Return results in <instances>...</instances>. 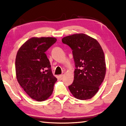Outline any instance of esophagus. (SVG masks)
<instances>
[{
	"label": "esophagus",
	"instance_id": "obj_1",
	"mask_svg": "<svg viewBox=\"0 0 126 126\" xmlns=\"http://www.w3.org/2000/svg\"><path fill=\"white\" fill-rule=\"evenodd\" d=\"M63 76H64V74H61V75H59V77L62 78L63 77Z\"/></svg>",
	"mask_w": 126,
	"mask_h": 126
}]
</instances>
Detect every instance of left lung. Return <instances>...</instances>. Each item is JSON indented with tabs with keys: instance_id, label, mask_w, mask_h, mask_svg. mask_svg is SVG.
I'll return each instance as SVG.
<instances>
[{
	"instance_id": "obj_1",
	"label": "left lung",
	"mask_w": 126,
	"mask_h": 126,
	"mask_svg": "<svg viewBox=\"0 0 126 126\" xmlns=\"http://www.w3.org/2000/svg\"><path fill=\"white\" fill-rule=\"evenodd\" d=\"M72 49L76 69L74 81L68 87L77 99L87 100L95 95L105 77L106 65L101 45L94 38L83 33L62 38Z\"/></svg>"
}]
</instances>
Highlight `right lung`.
<instances>
[{
	"label": "right lung",
	"mask_w": 126,
	"mask_h": 126,
	"mask_svg": "<svg viewBox=\"0 0 126 126\" xmlns=\"http://www.w3.org/2000/svg\"><path fill=\"white\" fill-rule=\"evenodd\" d=\"M56 41L54 37H33L25 42L17 52V80L27 94L37 101H45L52 95L57 80L46 54Z\"/></svg>",
	"instance_id": "1"
}]
</instances>
